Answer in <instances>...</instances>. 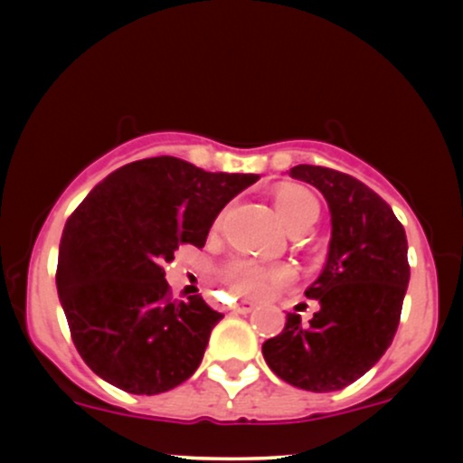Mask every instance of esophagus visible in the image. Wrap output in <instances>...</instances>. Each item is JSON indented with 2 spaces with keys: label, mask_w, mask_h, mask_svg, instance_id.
Returning <instances> with one entry per match:
<instances>
[{
  "label": "esophagus",
  "mask_w": 463,
  "mask_h": 463,
  "mask_svg": "<svg viewBox=\"0 0 463 463\" xmlns=\"http://www.w3.org/2000/svg\"><path fill=\"white\" fill-rule=\"evenodd\" d=\"M232 313H241V316H246L254 309V302L252 300H241V302H235V305L231 307Z\"/></svg>",
  "instance_id": "34e87169"
}]
</instances>
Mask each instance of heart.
I'll list each match as a JSON object with an SVG mask.
<instances>
[{"mask_svg": "<svg viewBox=\"0 0 463 463\" xmlns=\"http://www.w3.org/2000/svg\"><path fill=\"white\" fill-rule=\"evenodd\" d=\"M274 206L283 224L294 231L302 224H313L320 213L317 200L302 187H283L274 194ZM222 279L235 294L263 296L274 287L291 279L287 265H261L250 259H232L222 268Z\"/></svg>", "mask_w": 463, "mask_h": 463, "instance_id": "heart-1", "label": "heart"}]
</instances>
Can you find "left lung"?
I'll return each instance as SVG.
<instances>
[{
	"instance_id": "8db88e82",
	"label": "left lung",
	"mask_w": 463,
	"mask_h": 463,
	"mask_svg": "<svg viewBox=\"0 0 463 463\" xmlns=\"http://www.w3.org/2000/svg\"><path fill=\"white\" fill-rule=\"evenodd\" d=\"M289 176L326 198L331 243L322 274L305 291L320 311L309 324L287 313L280 335L263 344V357L300 390H344L383 357L396 335L409 285L405 228L379 194L348 174L296 165Z\"/></svg>"
}]
</instances>
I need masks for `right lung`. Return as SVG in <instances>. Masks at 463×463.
<instances>
[{"mask_svg": "<svg viewBox=\"0 0 463 463\" xmlns=\"http://www.w3.org/2000/svg\"><path fill=\"white\" fill-rule=\"evenodd\" d=\"M257 180L154 156L115 169L80 202L56 287L80 357L106 383L152 396L198 370L224 316L202 296L172 300L163 263L183 243L204 246L220 211Z\"/></svg>", "mask_w": 463, "mask_h": 463, "instance_id": "right-lung-1", "label": "right lung"}]
</instances>
